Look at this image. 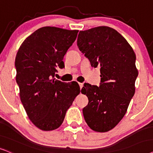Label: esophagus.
<instances>
[{"mask_svg": "<svg viewBox=\"0 0 153 153\" xmlns=\"http://www.w3.org/2000/svg\"><path fill=\"white\" fill-rule=\"evenodd\" d=\"M79 85H80V89H82V87H83V83H81V82H79Z\"/></svg>", "mask_w": 153, "mask_h": 153, "instance_id": "esophagus-1", "label": "esophagus"}]
</instances>
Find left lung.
Here are the masks:
<instances>
[{"label": "left lung", "mask_w": 153, "mask_h": 153, "mask_svg": "<svg viewBox=\"0 0 153 153\" xmlns=\"http://www.w3.org/2000/svg\"><path fill=\"white\" fill-rule=\"evenodd\" d=\"M77 43L91 66L101 67L99 86L85 83L81 90L89 99L82 109L85 122L94 131H108L125 116L135 93V53L123 36L108 26L80 31Z\"/></svg>", "instance_id": "left-lung-1"}]
</instances>
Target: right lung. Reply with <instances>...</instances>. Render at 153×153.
Wrapping results in <instances>:
<instances>
[{
  "instance_id": "obj_1",
  "label": "right lung",
  "mask_w": 153,
  "mask_h": 153,
  "mask_svg": "<svg viewBox=\"0 0 153 153\" xmlns=\"http://www.w3.org/2000/svg\"><path fill=\"white\" fill-rule=\"evenodd\" d=\"M78 30L45 26L23 42L15 59L16 81L23 106L30 120L40 129L59 127L67 110L80 93L77 83L54 78L56 68L76 39Z\"/></svg>"
}]
</instances>
